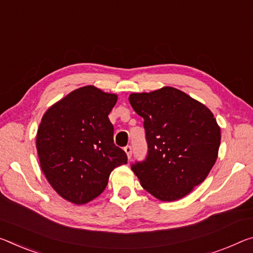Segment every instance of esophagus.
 Wrapping results in <instances>:
<instances>
[{
    "mask_svg": "<svg viewBox=\"0 0 253 253\" xmlns=\"http://www.w3.org/2000/svg\"><path fill=\"white\" fill-rule=\"evenodd\" d=\"M124 151L126 152V154H127V158H128V159H130V156H131V146L127 145L125 148H124Z\"/></svg>",
    "mask_w": 253,
    "mask_h": 253,
    "instance_id": "1",
    "label": "esophagus"
}]
</instances>
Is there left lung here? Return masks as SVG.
Segmentation results:
<instances>
[{
    "instance_id": "8db88e82",
    "label": "left lung",
    "mask_w": 253,
    "mask_h": 253,
    "mask_svg": "<svg viewBox=\"0 0 253 253\" xmlns=\"http://www.w3.org/2000/svg\"><path fill=\"white\" fill-rule=\"evenodd\" d=\"M144 119L148 153L131 170L142 187L162 202L187 196L207 178L218 155L220 128L213 112L172 86L131 93Z\"/></svg>"
}]
</instances>
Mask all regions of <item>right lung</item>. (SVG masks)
Masks as SVG:
<instances>
[{
  "label": "right lung",
  "instance_id": "1",
  "mask_svg": "<svg viewBox=\"0 0 253 253\" xmlns=\"http://www.w3.org/2000/svg\"><path fill=\"white\" fill-rule=\"evenodd\" d=\"M118 95L93 85L79 87L49 107L38 127L40 168L53 189L75 205L97 198L111 171L127 163L114 144L108 115Z\"/></svg>",
  "mask_w": 253,
  "mask_h": 253
}]
</instances>
